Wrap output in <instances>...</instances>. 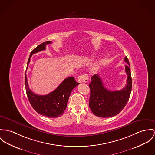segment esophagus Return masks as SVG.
Wrapping results in <instances>:
<instances>
[{"mask_svg": "<svg viewBox=\"0 0 155 155\" xmlns=\"http://www.w3.org/2000/svg\"><path fill=\"white\" fill-rule=\"evenodd\" d=\"M78 81L79 83H87L88 81V75L87 74H83L80 75L78 78Z\"/></svg>", "mask_w": 155, "mask_h": 155, "instance_id": "34e87169", "label": "esophagus"}]
</instances>
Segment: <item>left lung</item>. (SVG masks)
Returning <instances> with one entry per match:
<instances>
[{"mask_svg":"<svg viewBox=\"0 0 155 155\" xmlns=\"http://www.w3.org/2000/svg\"><path fill=\"white\" fill-rule=\"evenodd\" d=\"M124 60L128 64L125 65L127 79L126 86L122 90L110 91L104 87L98 74L91 77V81L89 84V107L96 116L103 118L113 117L120 113L129 101L132 86L131 72L127 57H125Z\"/></svg>","mask_w":155,"mask_h":155,"instance_id":"1","label":"left lung"}]
</instances>
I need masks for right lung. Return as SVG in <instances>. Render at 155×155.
<instances>
[{
  "label": "right lung",
  "mask_w": 155,
  "mask_h": 155,
  "mask_svg": "<svg viewBox=\"0 0 155 155\" xmlns=\"http://www.w3.org/2000/svg\"><path fill=\"white\" fill-rule=\"evenodd\" d=\"M51 43V41H50L43 42L31 52L27 63L26 70L28 69V64L32 55L39 51L45 50L46 45ZM25 84L28 100L36 111L38 114L47 117L56 118L63 114L67 106V102L72 90L80 83H77L74 77H68L65 78L54 91L44 95L35 94L29 89L26 74Z\"/></svg>",
  "instance_id": "right-lung-1"
}]
</instances>
